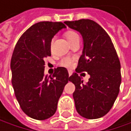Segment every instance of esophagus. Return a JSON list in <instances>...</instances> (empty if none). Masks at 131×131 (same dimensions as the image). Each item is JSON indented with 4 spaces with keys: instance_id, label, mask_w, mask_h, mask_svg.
<instances>
[{
    "instance_id": "esophagus-1",
    "label": "esophagus",
    "mask_w": 131,
    "mask_h": 131,
    "mask_svg": "<svg viewBox=\"0 0 131 131\" xmlns=\"http://www.w3.org/2000/svg\"><path fill=\"white\" fill-rule=\"evenodd\" d=\"M68 74H69V77L72 74V71H68Z\"/></svg>"
}]
</instances>
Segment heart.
<instances>
[{"instance_id":"1","label":"heart","mask_w":131,"mask_h":131,"mask_svg":"<svg viewBox=\"0 0 131 131\" xmlns=\"http://www.w3.org/2000/svg\"><path fill=\"white\" fill-rule=\"evenodd\" d=\"M64 36L65 37L67 38V39L69 41L72 40L73 39H74L75 37L78 36V34L74 32V31H68L64 33ZM74 59L72 58V57H66V58H63L60 60V64L61 65L62 67H64V68H70L73 66V64H74Z\"/></svg>"}]
</instances>
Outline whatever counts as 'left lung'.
<instances>
[{
  "label": "left lung",
  "mask_w": 131,
  "mask_h": 131,
  "mask_svg": "<svg viewBox=\"0 0 131 131\" xmlns=\"http://www.w3.org/2000/svg\"><path fill=\"white\" fill-rule=\"evenodd\" d=\"M81 33L84 47L76 72L86 71L88 83L74 73L69 81L75 85L73 97L77 112L86 119H98L112 108L119 94L121 83L120 63L107 32L95 21L81 19L64 21Z\"/></svg>",
  "instance_id": "8db88e82"
}]
</instances>
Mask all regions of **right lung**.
Returning <instances> with one entry per match:
<instances>
[{
  "label": "right lung",
  "instance_id": "obj_1",
  "mask_svg": "<svg viewBox=\"0 0 131 131\" xmlns=\"http://www.w3.org/2000/svg\"><path fill=\"white\" fill-rule=\"evenodd\" d=\"M66 28L62 22L40 21L20 37L11 60L12 83L22 111L29 117L43 120L57 111V102L69 81L68 70L58 67L53 74L44 75V59L51 56L53 37Z\"/></svg>",
  "mask_w": 131,
  "mask_h": 131
}]
</instances>
